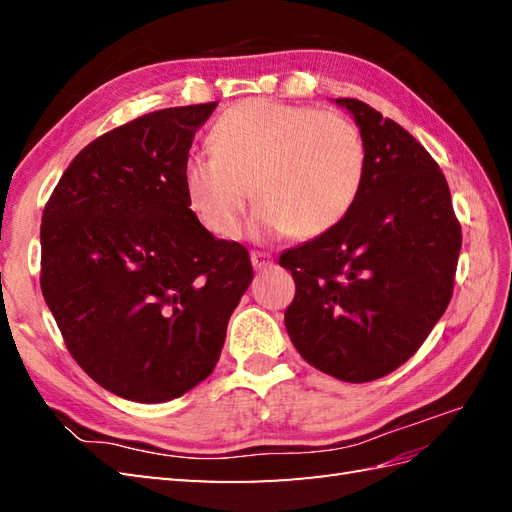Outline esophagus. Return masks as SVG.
Here are the masks:
<instances>
[{"mask_svg": "<svg viewBox=\"0 0 512 512\" xmlns=\"http://www.w3.org/2000/svg\"><path fill=\"white\" fill-rule=\"evenodd\" d=\"M250 264H253L255 270H266L268 266H273V259H270V255L262 253V250H253V253H250Z\"/></svg>", "mask_w": 512, "mask_h": 512, "instance_id": "34e87169", "label": "esophagus"}]
</instances>
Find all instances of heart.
Returning a JSON list of instances; mask_svg holds the SVG:
<instances>
[{
    "instance_id": "heart-1",
    "label": "heart",
    "mask_w": 512,
    "mask_h": 512,
    "mask_svg": "<svg viewBox=\"0 0 512 512\" xmlns=\"http://www.w3.org/2000/svg\"><path fill=\"white\" fill-rule=\"evenodd\" d=\"M365 178V143L339 112L268 99L217 118L211 154H193L180 182L189 211L217 239H235L248 189L257 235L317 237L350 213Z\"/></svg>"
}]
</instances>
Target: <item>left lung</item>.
Returning a JSON list of instances; mask_svg holds the SVG:
<instances>
[{
	"label": "left lung",
	"instance_id": "1",
	"mask_svg": "<svg viewBox=\"0 0 512 512\" xmlns=\"http://www.w3.org/2000/svg\"><path fill=\"white\" fill-rule=\"evenodd\" d=\"M334 103L363 136V187L328 233L281 253L297 286L284 321L312 367L367 383L409 361L447 310L462 233L429 151L363 101Z\"/></svg>",
	"mask_w": 512,
	"mask_h": 512
}]
</instances>
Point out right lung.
<instances>
[{
	"label": "right lung",
	"mask_w": 512,
	"mask_h": 512,
	"mask_svg": "<svg viewBox=\"0 0 512 512\" xmlns=\"http://www.w3.org/2000/svg\"><path fill=\"white\" fill-rule=\"evenodd\" d=\"M217 103L136 118L81 149L41 217V292L74 361L103 389L167 402L213 372L253 279L215 239L180 173Z\"/></svg>",
	"instance_id": "obj_1"
}]
</instances>
